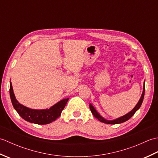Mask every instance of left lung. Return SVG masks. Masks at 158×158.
Masks as SVG:
<instances>
[{
  "label": "left lung",
  "instance_id": "obj_1",
  "mask_svg": "<svg viewBox=\"0 0 158 158\" xmlns=\"http://www.w3.org/2000/svg\"><path fill=\"white\" fill-rule=\"evenodd\" d=\"M144 96H145V83H144V88H143V92L142 94V96L140 97V98L139 100V102L137 103V105L135 106V108H134L132 110H131L130 112H129L128 113H127L126 115H123L122 117H119V118L115 119V120H112V121H109V120H106L105 119L100 116L99 114L97 113V111L96 110V109L94 108V106L92 105H89V109L91 110V111L93 114V115L96 118L98 119L100 122H103V123H108V124H117V123H123V122H126L127 120H128L129 119H130L131 117H132L134 115H135V113L136 112L137 110H139V109L140 107L142 105V102L143 101V98H144Z\"/></svg>",
  "mask_w": 158,
  "mask_h": 158
}]
</instances>
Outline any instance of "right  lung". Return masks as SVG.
Instances as JSON below:
<instances>
[{
  "instance_id": "right-lung-1",
  "label": "right lung",
  "mask_w": 158,
  "mask_h": 158,
  "mask_svg": "<svg viewBox=\"0 0 158 158\" xmlns=\"http://www.w3.org/2000/svg\"><path fill=\"white\" fill-rule=\"evenodd\" d=\"M9 93L12 105L19 115L27 122L39 125L50 123L58 118L69 100V98L63 99L49 109L35 110L29 109L18 102L13 93L11 82H10Z\"/></svg>"
}]
</instances>
